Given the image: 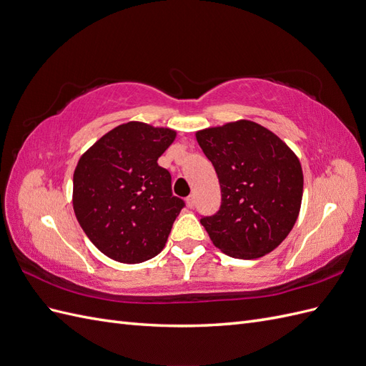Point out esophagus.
Returning <instances> with one entry per match:
<instances>
[{"label": "esophagus", "mask_w": 366, "mask_h": 366, "mask_svg": "<svg viewBox=\"0 0 366 366\" xmlns=\"http://www.w3.org/2000/svg\"><path fill=\"white\" fill-rule=\"evenodd\" d=\"M186 203H187V206L189 207H194L195 206V195H189L186 198Z\"/></svg>", "instance_id": "esophagus-1"}]
</instances>
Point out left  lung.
Here are the masks:
<instances>
[{
    "label": "left lung",
    "mask_w": 366,
    "mask_h": 366,
    "mask_svg": "<svg viewBox=\"0 0 366 366\" xmlns=\"http://www.w3.org/2000/svg\"><path fill=\"white\" fill-rule=\"evenodd\" d=\"M195 137L221 187L219 210L200 219L214 246L239 259L270 253L301 209L304 175L295 152L250 120L202 129Z\"/></svg>",
    "instance_id": "obj_1"
}]
</instances>
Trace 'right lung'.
Instances as JSON below:
<instances>
[{
  "label": "right lung",
  "instance_id": "obj_1",
  "mask_svg": "<svg viewBox=\"0 0 366 366\" xmlns=\"http://www.w3.org/2000/svg\"><path fill=\"white\" fill-rule=\"evenodd\" d=\"M175 139L169 128L128 122L99 139L77 162L73 209L85 235L125 264L159 254L184 202L157 160Z\"/></svg>",
  "mask_w": 366,
  "mask_h": 366
}]
</instances>
